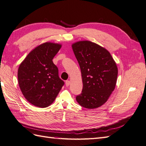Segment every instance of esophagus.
Here are the masks:
<instances>
[{
  "instance_id": "1",
  "label": "esophagus",
  "mask_w": 146,
  "mask_h": 146,
  "mask_svg": "<svg viewBox=\"0 0 146 146\" xmlns=\"http://www.w3.org/2000/svg\"><path fill=\"white\" fill-rule=\"evenodd\" d=\"M65 83H66V86H69L70 85V81L69 80H66Z\"/></svg>"
}]
</instances>
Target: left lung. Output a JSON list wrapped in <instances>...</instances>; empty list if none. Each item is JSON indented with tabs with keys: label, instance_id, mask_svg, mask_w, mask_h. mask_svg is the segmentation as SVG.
<instances>
[{
	"label": "left lung",
	"instance_id": "obj_1",
	"mask_svg": "<svg viewBox=\"0 0 146 146\" xmlns=\"http://www.w3.org/2000/svg\"><path fill=\"white\" fill-rule=\"evenodd\" d=\"M72 47L83 82L82 93L76 96V100L84 108H98L107 102L115 88L116 64L110 52L96 43L79 41Z\"/></svg>",
	"mask_w": 146,
	"mask_h": 146
}]
</instances>
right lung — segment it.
<instances>
[{"label": "right lung", "mask_w": 146, "mask_h": 146, "mask_svg": "<svg viewBox=\"0 0 146 146\" xmlns=\"http://www.w3.org/2000/svg\"><path fill=\"white\" fill-rule=\"evenodd\" d=\"M61 45L46 42L31 51L20 64L19 85L29 102L45 108L53 103L64 82L58 76V69L52 60Z\"/></svg>", "instance_id": "add662e5"}]
</instances>
